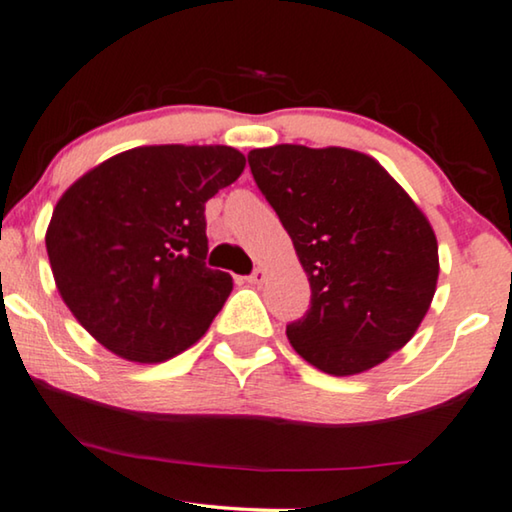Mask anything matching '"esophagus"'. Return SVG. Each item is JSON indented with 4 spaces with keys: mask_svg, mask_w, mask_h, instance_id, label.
I'll return each instance as SVG.
<instances>
[{
    "mask_svg": "<svg viewBox=\"0 0 512 512\" xmlns=\"http://www.w3.org/2000/svg\"><path fill=\"white\" fill-rule=\"evenodd\" d=\"M264 278H266V271L262 269V266H257V269H255L253 273H250V276H248L246 280H248L250 285H262Z\"/></svg>",
    "mask_w": 512,
    "mask_h": 512,
    "instance_id": "esophagus-1",
    "label": "esophagus"
}]
</instances>
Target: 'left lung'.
I'll return each mask as SVG.
<instances>
[{
  "label": "left lung",
  "mask_w": 512,
  "mask_h": 512,
  "mask_svg": "<svg viewBox=\"0 0 512 512\" xmlns=\"http://www.w3.org/2000/svg\"><path fill=\"white\" fill-rule=\"evenodd\" d=\"M250 171L290 234L311 308L287 327L297 355L357 376L401 350L438 283L434 227L371 155L280 143L248 153Z\"/></svg>",
  "instance_id": "obj_1"
}]
</instances>
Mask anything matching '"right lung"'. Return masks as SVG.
Wrapping results in <instances>:
<instances>
[{"label":"right lung","mask_w":512,"mask_h":512,"mask_svg":"<svg viewBox=\"0 0 512 512\" xmlns=\"http://www.w3.org/2000/svg\"><path fill=\"white\" fill-rule=\"evenodd\" d=\"M243 169L232 146H139L64 190L46 229L50 269L106 350L160 364L206 334L234 283L204 262V204Z\"/></svg>","instance_id":"obj_1"}]
</instances>
